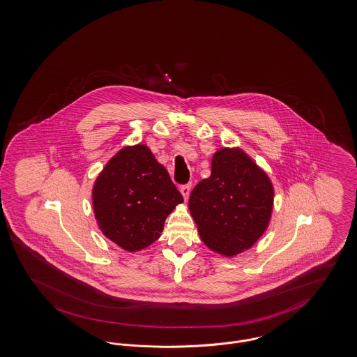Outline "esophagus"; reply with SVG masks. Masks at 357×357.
<instances>
[{"instance_id":"esophagus-1","label":"esophagus","mask_w":357,"mask_h":357,"mask_svg":"<svg viewBox=\"0 0 357 357\" xmlns=\"http://www.w3.org/2000/svg\"><path fill=\"white\" fill-rule=\"evenodd\" d=\"M190 192H192V183H186L183 186H181V193L185 199H188L190 196Z\"/></svg>"}]
</instances>
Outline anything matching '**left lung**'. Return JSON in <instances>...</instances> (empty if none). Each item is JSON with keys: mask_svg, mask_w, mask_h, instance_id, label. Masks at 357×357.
<instances>
[{"mask_svg": "<svg viewBox=\"0 0 357 357\" xmlns=\"http://www.w3.org/2000/svg\"><path fill=\"white\" fill-rule=\"evenodd\" d=\"M274 204L267 174L241 149H219L211 176L189 198L202 242L223 256L249 249L266 231Z\"/></svg>", "mask_w": 357, "mask_h": 357, "instance_id": "8db88e82", "label": "left lung"}]
</instances>
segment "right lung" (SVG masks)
<instances>
[{"label":"right lung","instance_id":"right-lung-1","mask_svg":"<svg viewBox=\"0 0 357 357\" xmlns=\"http://www.w3.org/2000/svg\"><path fill=\"white\" fill-rule=\"evenodd\" d=\"M183 202L167 169L145 145L126 146L107 162L93 188L102 234L128 252L160 237L165 218Z\"/></svg>","mask_w":357,"mask_h":357}]
</instances>
